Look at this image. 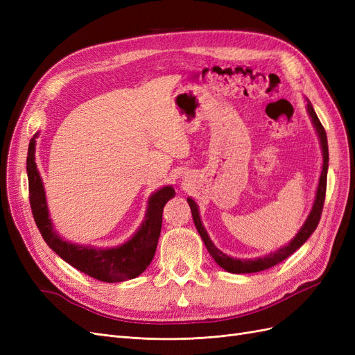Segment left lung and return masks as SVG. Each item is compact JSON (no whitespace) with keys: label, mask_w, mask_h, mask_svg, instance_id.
Segmentation results:
<instances>
[{"label":"left lung","mask_w":355,"mask_h":355,"mask_svg":"<svg viewBox=\"0 0 355 355\" xmlns=\"http://www.w3.org/2000/svg\"><path fill=\"white\" fill-rule=\"evenodd\" d=\"M306 111L313 120V124L317 130V135L320 137V144H321V153H323V170H321L320 175V180H318V188H317V194H315V200H314V206L313 210H311L309 216L306 218L305 223L302 225V228L299 230V232L296 234V237L290 241L288 244H286L282 249H278L270 254H265L263 257H254V259H235V257H231L228 254H225L223 252H220L216 245H214L209 237V234L204 230L201 219H200V213H198V207L196 201L192 198H188V204L192 211V219H194L196 228L198 231V234L201 235V239L206 244L207 250L210 253V256L213 257L216 263L223 268L225 271L232 272V274H250V272H261L268 270L277 263L283 262L284 259L295 253L300 245H302L313 234L317 228V225L320 222L321 218V211H323V206H324V198H326V187H327V168H329V148H327V136H326V130L324 127L321 125L318 116L313 108V105L308 101L306 102Z\"/></svg>","instance_id":"1"}]
</instances>
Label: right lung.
Masks as SVG:
<instances>
[{
  "mask_svg": "<svg viewBox=\"0 0 355 355\" xmlns=\"http://www.w3.org/2000/svg\"><path fill=\"white\" fill-rule=\"evenodd\" d=\"M35 137L37 135L31 139L26 158L29 202L37 227L47 245L63 261L99 282L118 283L141 275L155 254L163 223V209L166 202L175 197V189L164 187L149 197L145 220L133 237L124 244L112 249H94L68 243L53 230L49 218L44 187L35 164Z\"/></svg>",
  "mask_w": 355,
  "mask_h": 355,
  "instance_id": "obj_1",
  "label": "right lung"
}]
</instances>
